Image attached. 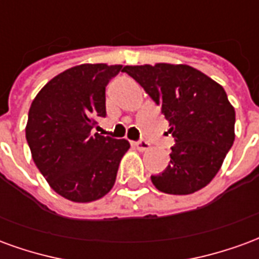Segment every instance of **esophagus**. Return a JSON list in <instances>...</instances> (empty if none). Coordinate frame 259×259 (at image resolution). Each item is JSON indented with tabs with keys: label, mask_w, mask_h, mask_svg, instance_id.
<instances>
[{
	"label": "esophagus",
	"mask_w": 259,
	"mask_h": 259,
	"mask_svg": "<svg viewBox=\"0 0 259 259\" xmlns=\"http://www.w3.org/2000/svg\"><path fill=\"white\" fill-rule=\"evenodd\" d=\"M135 147L139 150V151H148L151 146H150V143H147L144 140H140V141H135Z\"/></svg>",
	"instance_id": "esophagus-1"
}]
</instances>
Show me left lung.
I'll use <instances>...</instances> for the list:
<instances>
[{
	"label": "left lung",
	"mask_w": 259,
	"mask_h": 259,
	"mask_svg": "<svg viewBox=\"0 0 259 259\" xmlns=\"http://www.w3.org/2000/svg\"><path fill=\"white\" fill-rule=\"evenodd\" d=\"M161 107L175 139L170 163L151 176L166 194H191L205 187L221 169L234 141L236 112L226 91L189 65L124 66Z\"/></svg>",
	"instance_id": "1"
}]
</instances>
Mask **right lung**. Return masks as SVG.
<instances>
[{"label": "right lung", "instance_id": "obj_1", "mask_svg": "<svg viewBox=\"0 0 259 259\" xmlns=\"http://www.w3.org/2000/svg\"><path fill=\"white\" fill-rule=\"evenodd\" d=\"M122 65L83 64L38 91L29 109L26 140L54 191L74 202L100 200L115 185L129 141L91 133L104 118L105 87Z\"/></svg>", "mask_w": 259, "mask_h": 259}]
</instances>
